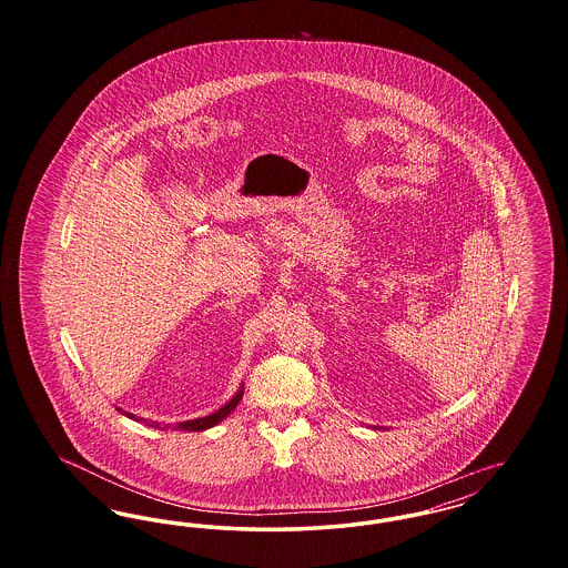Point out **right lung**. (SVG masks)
I'll return each mask as SVG.
<instances>
[{"label": "right lung", "instance_id": "obj_1", "mask_svg": "<svg viewBox=\"0 0 568 568\" xmlns=\"http://www.w3.org/2000/svg\"><path fill=\"white\" fill-rule=\"evenodd\" d=\"M243 389L244 385H241V389L232 396V400L230 403H225V405L221 406L219 410L215 413H211V415H206V417H197V419H190V422H181V424H176L174 426V430H183V433H200V430H209V428H213L216 426L219 422H223L236 406L239 403L243 400ZM121 415H125V417H130V419H134V422H144L146 426H151V428H160V430H168L170 428V424H160V422H149V419H142V417H135L134 413H128V410H123V408H116Z\"/></svg>", "mask_w": 568, "mask_h": 568}]
</instances>
